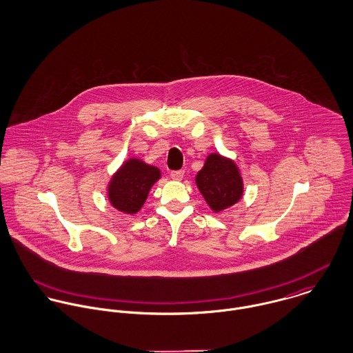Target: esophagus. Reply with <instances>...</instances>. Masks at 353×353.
<instances>
[{"label": "esophagus", "mask_w": 353, "mask_h": 353, "mask_svg": "<svg viewBox=\"0 0 353 353\" xmlns=\"http://www.w3.org/2000/svg\"><path fill=\"white\" fill-rule=\"evenodd\" d=\"M183 175H185V171H182V170H179V171H172V172L170 174V176H171L172 181H182V179H183Z\"/></svg>", "instance_id": "esophagus-1"}]
</instances>
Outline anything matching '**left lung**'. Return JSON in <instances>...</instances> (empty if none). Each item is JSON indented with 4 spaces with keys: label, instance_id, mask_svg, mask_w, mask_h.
<instances>
[{
    "label": "left lung",
    "instance_id": "1",
    "mask_svg": "<svg viewBox=\"0 0 353 353\" xmlns=\"http://www.w3.org/2000/svg\"><path fill=\"white\" fill-rule=\"evenodd\" d=\"M196 185L214 212H223L243 197V178L236 163L220 153L208 154L203 167L196 175Z\"/></svg>",
    "mask_w": 353,
    "mask_h": 353
}]
</instances>
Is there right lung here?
Returning <instances> with one entry per match:
<instances>
[{"mask_svg": "<svg viewBox=\"0 0 353 353\" xmlns=\"http://www.w3.org/2000/svg\"><path fill=\"white\" fill-rule=\"evenodd\" d=\"M160 176L161 172L157 167L139 157H129L110 178L107 185L108 202L118 212L136 214Z\"/></svg>", "mask_w": 353, "mask_h": 353, "instance_id": "add662e5", "label": "right lung"}]
</instances>
